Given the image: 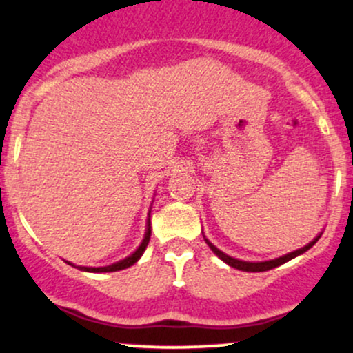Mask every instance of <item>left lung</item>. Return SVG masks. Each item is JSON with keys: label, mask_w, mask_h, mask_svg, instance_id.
Segmentation results:
<instances>
[{"label": "left lung", "mask_w": 353, "mask_h": 353, "mask_svg": "<svg viewBox=\"0 0 353 353\" xmlns=\"http://www.w3.org/2000/svg\"><path fill=\"white\" fill-rule=\"evenodd\" d=\"M320 236H321V234H320ZM320 236H316V237H314L313 241L310 242V244H306V245H305V248H301V249H296V251H293V252H288V254H284V256H281V257H276V259H271V261H263V263H249V261H241V259H236V257H230V256H227V254H223L222 251H219V249L215 248V245L212 244V242L208 241V239H207L205 236H203V239H205L207 245H208V248L212 249V251H214L215 256H219V257H221V259L223 261V263H225V264H229V266L236 268V269H239V271H248V272H263V271H269V269H272V268H278V266H281V264L288 263V261L294 259V257L299 256V254L306 252V251H308L310 248H313V245H314V242H316L318 239H320Z\"/></svg>", "instance_id": "8db88e82"}]
</instances>
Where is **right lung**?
<instances>
[{
	"label": "right lung",
	"mask_w": 353,
	"mask_h": 353,
	"mask_svg": "<svg viewBox=\"0 0 353 353\" xmlns=\"http://www.w3.org/2000/svg\"><path fill=\"white\" fill-rule=\"evenodd\" d=\"M150 236H151V222H150V214H148V225H146V234H145V239H143V242L139 244V248L136 249L134 252L131 254V256H128L126 259L119 261V263H114L111 264V266H104V268H82L79 266L81 271H87V272H112V271H121V269H126L132 266L134 263H138L139 257L143 256V252L146 251V245L148 242H150Z\"/></svg>",
	"instance_id": "obj_1"
}]
</instances>
